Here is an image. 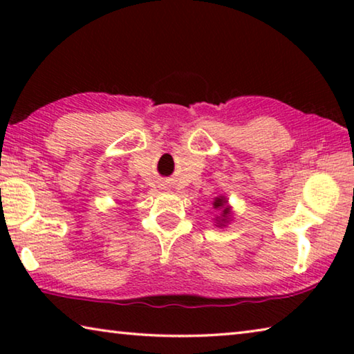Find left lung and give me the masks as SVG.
Instances as JSON below:
<instances>
[{
    "mask_svg": "<svg viewBox=\"0 0 354 354\" xmlns=\"http://www.w3.org/2000/svg\"><path fill=\"white\" fill-rule=\"evenodd\" d=\"M214 207L218 209V211H221V217H217V226H225L227 221H230V214H231V209L227 207V200L225 198V196H217V198L214 200Z\"/></svg>",
    "mask_w": 354,
    "mask_h": 354,
    "instance_id": "left-lung-1",
    "label": "left lung"
}]
</instances>
